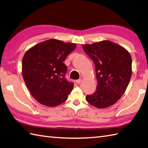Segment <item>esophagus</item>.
I'll return each mask as SVG.
<instances>
[{"label":"esophagus","mask_w":148,"mask_h":148,"mask_svg":"<svg viewBox=\"0 0 148 148\" xmlns=\"http://www.w3.org/2000/svg\"><path fill=\"white\" fill-rule=\"evenodd\" d=\"M82 80H83V79H82V78H79V79H77V80H76V83H77V84H79L81 82V81H82Z\"/></svg>","instance_id":"34e87169"}]
</instances>
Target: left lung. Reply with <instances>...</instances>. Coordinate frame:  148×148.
Listing matches in <instances>:
<instances>
[{
    "instance_id": "8db88e82",
    "label": "left lung",
    "mask_w": 148,
    "mask_h": 148,
    "mask_svg": "<svg viewBox=\"0 0 148 148\" xmlns=\"http://www.w3.org/2000/svg\"><path fill=\"white\" fill-rule=\"evenodd\" d=\"M83 48L95 67L97 86L95 92L86 100L97 108H108L123 95L132 76V57L127 50L118 44L102 40Z\"/></svg>"
}]
</instances>
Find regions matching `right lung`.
I'll list each match as a JSON object with an SVG mask.
<instances>
[{
	"label": "right lung",
	"mask_w": 148,
	"mask_h": 148,
	"mask_svg": "<svg viewBox=\"0 0 148 148\" xmlns=\"http://www.w3.org/2000/svg\"><path fill=\"white\" fill-rule=\"evenodd\" d=\"M76 48L74 43L49 39L27 50L22 60V76L32 95L48 107L64 103L73 89L67 81L63 62Z\"/></svg>",
	"instance_id": "add662e5"
}]
</instances>
